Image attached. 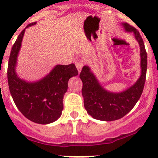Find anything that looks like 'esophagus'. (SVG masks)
<instances>
[{
	"mask_svg": "<svg viewBox=\"0 0 158 158\" xmlns=\"http://www.w3.org/2000/svg\"><path fill=\"white\" fill-rule=\"evenodd\" d=\"M76 69H77V70H78V72H79V74L81 72V69H82V66H83V62L82 61V60H80V59H78V60H76Z\"/></svg>",
	"mask_w": 158,
	"mask_h": 158,
	"instance_id": "34e87169",
	"label": "esophagus"
}]
</instances>
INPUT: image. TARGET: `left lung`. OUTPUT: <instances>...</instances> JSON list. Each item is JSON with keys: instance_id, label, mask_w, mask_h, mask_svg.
I'll use <instances>...</instances> for the list:
<instances>
[{"instance_id": "left-lung-1", "label": "left lung", "mask_w": 158, "mask_h": 158, "mask_svg": "<svg viewBox=\"0 0 158 158\" xmlns=\"http://www.w3.org/2000/svg\"><path fill=\"white\" fill-rule=\"evenodd\" d=\"M126 32H132L140 48L141 74L136 82L124 91L114 93L104 89L90 68L83 66L79 77L82 82L84 107L89 115L101 121L118 120L130 111L140 98L146 81L147 54L139 31L126 23H122Z\"/></svg>"}]
</instances>
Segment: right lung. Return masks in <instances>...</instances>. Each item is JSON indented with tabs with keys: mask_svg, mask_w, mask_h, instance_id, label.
I'll list each match as a JSON object with an SVG mask.
<instances>
[{
	"mask_svg": "<svg viewBox=\"0 0 158 158\" xmlns=\"http://www.w3.org/2000/svg\"><path fill=\"white\" fill-rule=\"evenodd\" d=\"M36 23L29 24L19 35L11 48L8 67L10 93L16 107L29 120L47 125L60 118L63 110V97L68 90L70 78L78 75L74 64H57L41 79L28 82L16 73L18 55L21 49L25 30Z\"/></svg>",
	"mask_w": 158,
	"mask_h": 158,
	"instance_id": "obj_1",
	"label": "right lung"
}]
</instances>
